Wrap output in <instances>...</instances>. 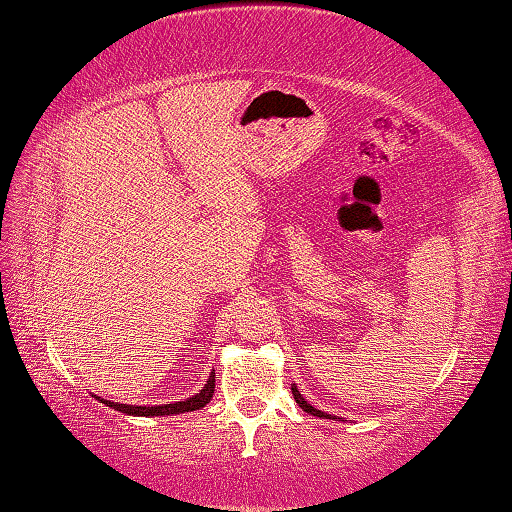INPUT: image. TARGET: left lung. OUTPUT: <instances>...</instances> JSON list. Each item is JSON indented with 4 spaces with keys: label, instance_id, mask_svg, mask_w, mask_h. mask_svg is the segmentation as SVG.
I'll return each mask as SVG.
<instances>
[{
    "label": "left lung",
    "instance_id": "left-lung-1",
    "mask_svg": "<svg viewBox=\"0 0 512 512\" xmlns=\"http://www.w3.org/2000/svg\"><path fill=\"white\" fill-rule=\"evenodd\" d=\"M292 396H294V400H297V405L306 411V414H312V416H317V418H333L330 414H326V411H321V409H315L310 405V402L301 396L299 393V389H297V384H292Z\"/></svg>",
    "mask_w": 512,
    "mask_h": 512
}]
</instances>
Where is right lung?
<instances>
[{"instance_id":"1","label":"right lung","mask_w":512,"mask_h":512,"mask_svg":"<svg viewBox=\"0 0 512 512\" xmlns=\"http://www.w3.org/2000/svg\"><path fill=\"white\" fill-rule=\"evenodd\" d=\"M213 391H215V373L209 375V380L202 387L200 393H195L193 398H186V400H179V402H170V405H157V407H139V405H121V402H112V400H103L101 402L107 407H112L116 411H121V414H128V416H173V414H184V411H195V409H202L206 402H211L213 398Z\"/></svg>"}]
</instances>
